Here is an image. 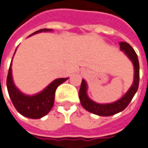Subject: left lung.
I'll use <instances>...</instances> for the list:
<instances>
[{"instance_id": "obj_1", "label": "left lung", "mask_w": 148, "mask_h": 148, "mask_svg": "<svg viewBox=\"0 0 148 148\" xmlns=\"http://www.w3.org/2000/svg\"><path fill=\"white\" fill-rule=\"evenodd\" d=\"M119 48L122 52L129 58L132 62L134 67V79L131 88L128 89L123 96L118 100L109 103H99L92 99H91L88 96V84L84 79H82L80 88L79 91V98L80 103L83 108L88 112L93 113L95 115L100 116H110L122 112L126 108L129 103L135 96L138 90L139 82V64L137 54L132 46L128 43L119 42Z\"/></svg>"}]
</instances>
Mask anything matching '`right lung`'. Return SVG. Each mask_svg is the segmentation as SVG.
I'll list each match as a JSON object with an SVG mask.
<instances>
[{
	"mask_svg": "<svg viewBox=\"0 0 148 148\" xmlns=\"http://www.w3.org/2000/svg\"><path fill=\"white\" fill-rule=\"evenodd\" d=\"M52 29H44L33 32L29 36L42 32H52ZM16 52V51H15ZM14 52V54H15ZM12 61L7 76V89L10 99L16 111L22 116L30 119H40L51 111L54 104L55 92L57 87L69 78H58L50 83L45 88L35 95H26L21 92L13 82L12 74Z\"/></svg>",
	"mask_w": 148,
	"mask_h": 148,
	"instance_id": "add662e5",
	"label": "right lung"
}]
</instances>
